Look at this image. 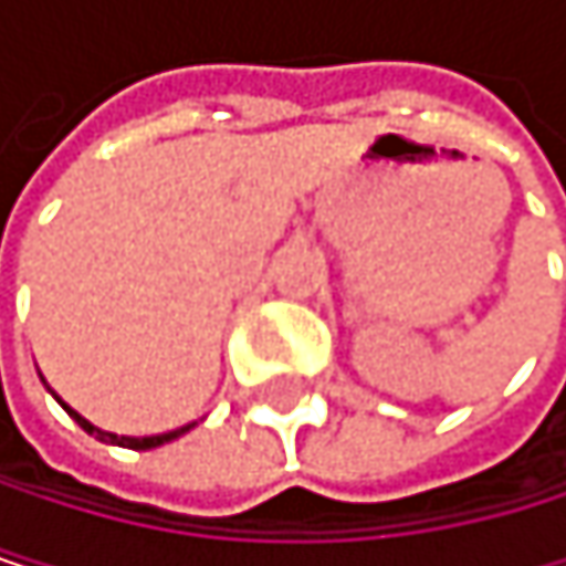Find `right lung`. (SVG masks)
Instances as JSON below:
<instances>
[{
    "label": "right lung",
    "mask_w": 566,
    "mask_h": 566,
    "mask_svg": "<svg viewBox=\"0 0 566 566\" xmlns=\"http://www.w3.org/2000/svg\"><path fill=\"white\" fill-rule=\"evenodd\" d=\"M71 410V407H67ZM71 418L87 431V434H94V438H101V441H112V444H122V448H138V451H145V448H159V444H166V441H172V438H179L182 431H189V428H179V431H169V434H151V438H118V434H107V431H101V428H94L91 421H84L77 410H71Z\"/></svg>",
    "instance_id": "add662e5"
}]
</instances>
